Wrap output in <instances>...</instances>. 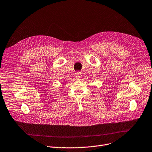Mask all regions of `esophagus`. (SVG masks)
Masks as SVG:
<instances>
[{
    "mask_svg": "<svg viewBox=\"0 0 152 152\" xmlns=\"http://www.w3.org/2000/svg\"><path fill=\"white\" fill-rule=\"evenodd\" d=\"M75 77H76L77 79L80 80V78H81V77H82V74H81V73H80V72H77V73H76Z\"/></svg>",
    "mask_w": 152,
    "mask_h": 152,
    "instance_id": "esophagus-1",
    "label": "esophagus"
}]
</instances>
